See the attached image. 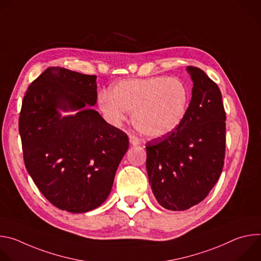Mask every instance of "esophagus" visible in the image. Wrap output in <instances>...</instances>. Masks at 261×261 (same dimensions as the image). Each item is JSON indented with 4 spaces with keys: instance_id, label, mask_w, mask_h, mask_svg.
Instances as JSON below:
<instances>
[{
    "instance_id": "1",
    "label": "esophagus",
    "mask_w": 261,
    "mask_h": 261,
    "mask_svg": "<svg viewBox=\"0 0 261 261\" xmlns=\"http://www.w3.org/2000/svg\"><path fill=\"white\" fill-rule=\"evenodd\" d=\"M129 141H130V143H131L132 145H137V144L139 143L138 138H137L136 136H133V135H130V136H129Z\"/></svg>"
}]
</instances>
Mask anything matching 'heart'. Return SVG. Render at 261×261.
<instances>
[{
	"label": "heart",
	"instance_id": "b5f03b06",
	"mask_svg": "<svg viewBox=\"0 0 261 261\" xmlns=\"http://www.w3.org/2000/svg\"><path fill=\"white\" fill-rule=\"evenodd\" d=\"M191 100L189 88L178 79L153 76L121 81L98 97L105 120L120 126L132 113L137 131L150 138L172 134L184 123Z\"/></svg>",
	"mask_w": 261,
	"mask_h": 261
}]
</instances>
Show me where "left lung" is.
Segmentation results:
<instances>
[{
  "mask_svg": "<svg viewBox=\"0 0 261 261\" xmlns=\"http://www.w3.org/2000/svg\"><path fill=\"white\" fill-rule=\"evenodd\" d=\"M187 117L172 134L146 143V171L158 203L186 211L201 202L216 185L225 158V110L219 87L197 67Z\"/></svg>",
  "mask_w": 261,
  "mask_h": 261,
  "instance_id": "8db88e82",
  "label": "left lung"
}]
</instances>
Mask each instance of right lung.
Wrapping results in <instances>:
<instances>
[{"label":"right lung","instance_id":"obj_1","mask_svg":"<svg viewBox=\"0 0 261 261\" xmlns=\"http://www.w3.org/2000/svg\"><path fill=\"white\" fill-rule=\"evenodd\" d=\"M97 76L49 67L29 87L18 122L25 168L44 197L79 214L100 206L113 188L128 136L92 107ZM63 112L76 114L63 117Z\"/></svg>","mask_w":261,"mask_h":261}]
</instances>
